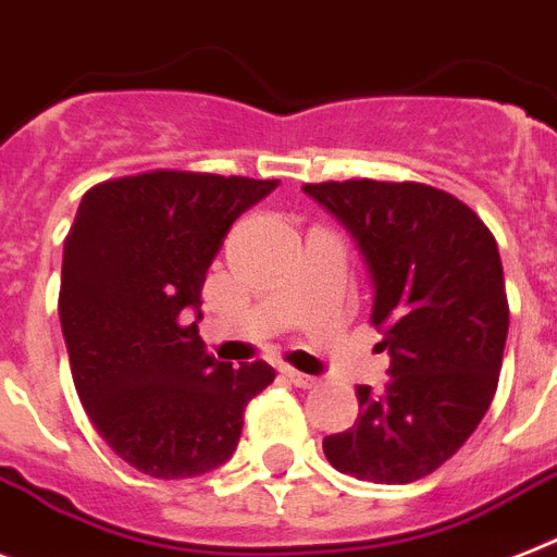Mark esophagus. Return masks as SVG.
Here are the masks:
<instances>
[{
    "label": "esophagus",
    "instance_id": "34e87169",
    "mask_svg": "<svg viewBox=\"0 0 557 557\" xmlns=\"http://www.w3.org/2000/svg\"><path fill=\"white\" fill-rule=\"evenodd\" d=\"M282 372L287 375L289 381H293V384H296V387H315V384H319V379H315V375H307V372L293 370V367H282Z\"/></svg>",
    "mask_w": 557,
    "mask_h": 557
}]
</instances>
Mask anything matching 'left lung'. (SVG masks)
<instances>
[{
	"label": "left lung",
	"instance_id": "8db88e82",
	"mask_svg": "<svg viewBox=\"0 0 557 557\" xmlns=\"http://www.w3.org/2000/svg\"><path fill=\"white\" fill-rule=\"evenodd\" d=\"M305 193L338 215L367 256L370 324L389 350L384 393L356 387L358 421L324 438L338 472L410 484L449 461L498 389L509 330L498 245L481 215L421 182H319Z\"/></svg>",
	"mask_w": 557,
	"mask_h": 557
}]
</instances>
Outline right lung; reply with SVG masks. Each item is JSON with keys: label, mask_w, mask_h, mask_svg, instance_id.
Segmentation results:
<instances>
[{"label": "right lung", "mask_w": 557, "mask_h": 557, "mask_svg": "<svg viewBox=\"0 0 557 557\" xmlns=\"http://www.w3.org/2000/svg\"><path fill=\"white\" fill-rule=\"evenodd\" d=\"M275 178L147 170L82 196L64 238L59 319L79 401L108 447L150 478L236 453L268 361L222 364L199 338L201 287L230 224Z\"/></svg>", "instance_id": "obj_1"}]
</instances>
